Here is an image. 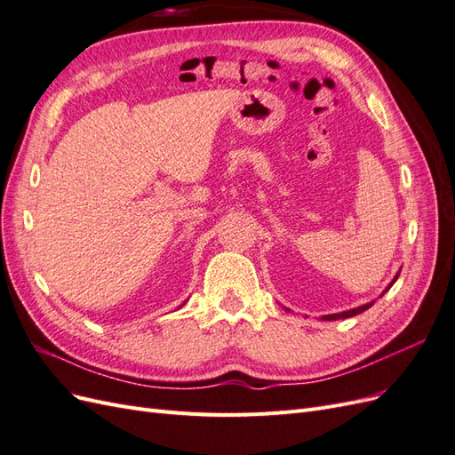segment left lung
<instances>
[{"label":"left lung","mask_w":455,"mask_h":455,"mask_svg":"<svg viewBox=\"0 0 455 455\" xmlns=\"http://www.w3.org/2000/svg\"><path fill=\"white\" fill-rule=\"evenodd\" d=\"M398 275H401V271L396 273V277L391 281V284L385 288V292L389 291V288L395 284V281L398 279ZM383 292V294H385ZM371 306H374V301H370V304H364V306H361V307H355V309H349V311H343V313H334V315H324L323 316V321H336V319H349V316H355V315H359V313H363V311H366V309H370Z\"/></svg>","instance_id":"left-lung-1"}]
</instances>
